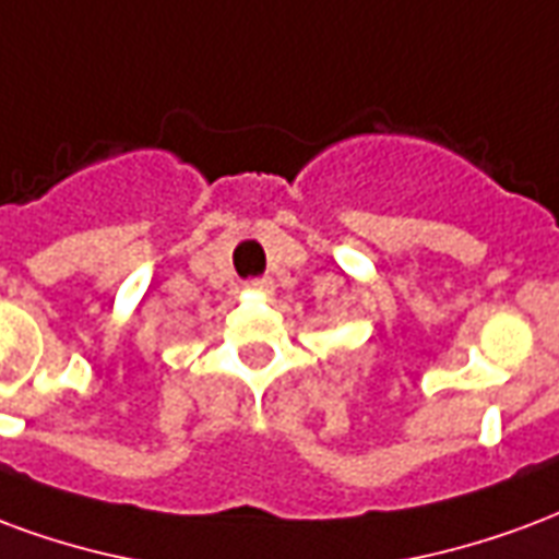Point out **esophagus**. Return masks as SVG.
<instances>
[{
  "label": "esophagus",
  "mask_w": 559,
  "mask_h": 559,
  "mask_svg": "<svg viewBox=\"0 0 559 559\" xmlns=\"http://www.w3.org/2000/svg\"><path fill=\"white\" fill-rule=\"evenodd\" d=\"M250 288H259V292H264V288H267V280H250Z\"/></svg>",
  "instance_id": "esophagus-1"
}]
</instances>
